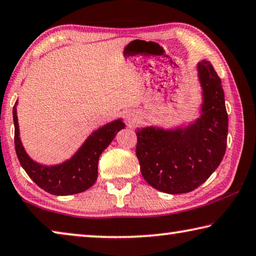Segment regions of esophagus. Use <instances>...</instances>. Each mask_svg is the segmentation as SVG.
<instances>
[{
  "label": "esophagus",
  "instance_id": "esophagus-1",
  "mask_svg": "<svg viewBox=\"0 0 256 256\" xmlns=\"http://www.w3.org/2000/svg\"><path fill=\"white\" fill-rule=\"evenodd\" d=\"M127 119H128V122L130 124H135L136 121H137V116L135 114H129V116H127Z\"/></svg>",
  "mask_w": 256,
  "mask_h": 256
}]
</instances>
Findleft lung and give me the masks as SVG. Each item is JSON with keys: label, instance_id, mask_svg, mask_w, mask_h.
I'll return each mask as SVG.
<instances>
[{"label": "left lung", "instance_id": "8db88e82", "mask_svg": "<svg viewBox=\"0 0 256 256\" xmlns=\"http://www.w3.org/2000/svg\"><path fill=\"white\" fill-rule=\"evenodd\" d=\"M196 69L202 90L198 118L169 129H136L142 174L166 194L190 192L202 185L219 166L227 148L228 114L221 79L210 61H200Z\"/></svg>", "mask_w": 256, "mask_h": 256}]
</instances>
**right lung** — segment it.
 <instances>
[{
	"label": "right lung",
	"mask_w": 256,
	"mask_h": 256,
	"mask_svg": "<svg viewBox=\"0 0 256 256\" xmlns=\"http://www.w3.org/2000/svg\"><path fill=\"white\" fill-rule=\"evenodd\" d=\"M16 104L18 100L14 106L16 152L20 164L32 182L42 190L58 196L78 194L93 186L98 179L100 156L111 144L118 132L124 128L122 119L113 120L94 130L68 160L46 166L32 160L24 148L20 140Z\"/></svg>",
	"instance_id": "right-lung-1"
}]
</instances>
